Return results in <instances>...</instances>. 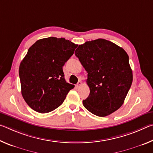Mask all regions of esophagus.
Segmentation results:
<instances>
[{"mask_svg":"<svg viewBox=\"0 0 153 153\" xmlns=\"http://www.w3.org/2000/svg\"><path fill=\"white\" fill-rule=\"evenodd\" d=\"M82 84V81H79L78 82H77V84H76V86H77V87H79V86H81Z\"/></svg>","mask_w":153,"mask_h":153,"instance_id":"1","label":"esophagus"}]
</instances>
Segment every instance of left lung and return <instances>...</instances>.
Returning a JSON list of instances; mask_svg holds the SVG:
<instances>
[{"mask_svg": "<svg viewBox=\"0 0 153 153\" xmlns=\"http://www.w3.org/2000/svg\"><path fill=\"white\" fill-rule=\"evenodd\" d=\"M75 55L88 73L90 94L83 100L84 107L99 117L119 109L133 80L129 56L124 49L99 38L79 45Z\"/></svg>", "mask_w": 153, "mask_h": 153, "instance_id": "8db88e82", "label": "left lung"}]
</instances>
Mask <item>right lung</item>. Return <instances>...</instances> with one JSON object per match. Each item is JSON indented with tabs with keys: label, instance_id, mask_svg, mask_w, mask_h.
<instances>
[{
	"label": "right lung",
	"instance_id": "right-lung-1",
	"mask_svg": "<svg viewBox=\"0 0 153 153\" xmlns=\"http://www.w3.org/2000/svg\"><path fill=\"white\" fill-rule=\"evenodd\" d=\"M77 46L65 38L49 37L28 49L19 74L23 98L33 110L46 113L56 109L74 88L65 79L63 66Z\"/></svg>",
	"mask_w": 153,
	"mask_h": 153
}]
</instances>
